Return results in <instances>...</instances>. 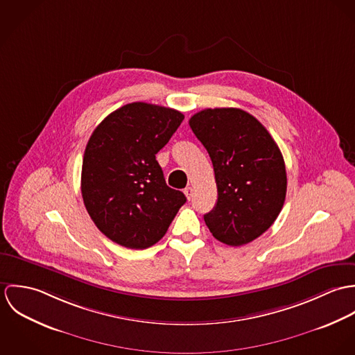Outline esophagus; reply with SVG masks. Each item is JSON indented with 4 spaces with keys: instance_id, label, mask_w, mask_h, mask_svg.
<instances>
[{
    "instance_id": "1",
    "label": "esophagus",
    "mask_w": 355,
    "mask_h": 355,
    "mask_svg": "<svg viewBox=\"0 0 355 355\" xmlns=\"http://www.w3.org/2000/svg\"><path fill=\"white\" fill-rule=\"evenodd\" d=\"M184 194H186L187 200H191V197H193V189H191V187H186V189H184Z\"/></svg>"
}]
</instances>
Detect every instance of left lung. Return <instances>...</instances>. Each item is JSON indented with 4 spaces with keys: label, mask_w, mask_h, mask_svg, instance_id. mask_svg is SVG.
Wrapping results in <instances>:
<instances>
[{
    "label": "left lung",
    "mask_w": 355,
    "mask_h": 355,
    "mask_svg": "<svg viewBox=\"0 0 355 355\" xmlns=\"http://www.w3.org/2000/svg\"><path fill=\"white\" fill-rule=\"evenodd\" d=\"M209 153L217 203L203 216L211 235L243 246L277 218L287 193L282 152L268 130L238 107L203 109L189 121Z\"/></svg>",
    "instance_id": "obj_1"
}]
</instances>
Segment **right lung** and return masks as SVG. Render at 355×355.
Segmentation results:
<instances>
[{
  "label": "right lung",
  "instance_id": "right-lung-1",
  "mask_svg": "<svg viewBox=\"0 0 355 355\" xmlns=\"http://www.w3.org/2000/svg\"><path fill=\"white\" fill-rule=\"evenodd\" d=\"M184 116L146 102L127 103L92 134L82 165V197L102 234L142 250L155 245L186 202L166 186L155 159Z\"/></svg>",
  "mask_w": 355,
  "mask_h": 355
}]
</instances>
